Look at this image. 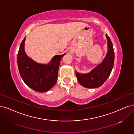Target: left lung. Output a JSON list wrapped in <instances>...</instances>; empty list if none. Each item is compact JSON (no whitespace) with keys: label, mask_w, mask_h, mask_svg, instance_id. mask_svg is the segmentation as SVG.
Instances as JSON below:
<instances>
[{"label":"left lung","mask_w":134,"mask_h":134,"mask_svg":"<svg viewBox=\"0 0 134 134\" xmlns=\"http://www.w3.org/2000/svg\"><path fill=\"white\" fill-rule=\"evenodd\" d=\"M106 36L107 40L108 51L102 62L86 74L76 72L79 83L85 87L93 88L100 87L109 77L113 70L115 58L113 45L107 34Z\"/></svg>","instance_id":"obj_1"}]
</instances>
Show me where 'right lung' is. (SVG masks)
I'll use <instances>...</instances> for the list:
<instances>
[{"label": "right lung", "instance_id": "add662e5", "mask_svg": "<svg viewBox=\"0 0 134 134\" xmlns=\"http://www.w3.org/2000/svg\"><path fill=\"white\" fill-rule=\"evenodd\" d=\"M25 37L20 45L17 57L20 75L27 86L38 92H46L55 84L60 62L66 54L55 55L48 64L34 62L24 51Z\"/></svg>", "mask_w": 134, "mask_h": 134}]
</instances>
